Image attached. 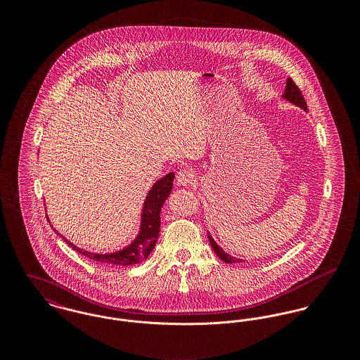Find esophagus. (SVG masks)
<instances>
[{
    "label": "esophagus",
    "mask_w": 360,
    "mask_h": 360,
    "mask_svg": "<svg viewBox=\"0 0 360 360\" xmlns=\"http://www.w3.org/2000/svg\"><path fill=\"white\" fill-rule=\"evenodd\" d=\"M195 179H197L195 173L190 169H181L176 176V181L180 186H191V184H194Z\"/></svg>",
    "instance_id": "esophagus-1"
}]
</instances>
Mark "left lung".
<instances>
[{
  "label": "left lung",
  "instance_id": "1",
  "mask_svg": "<svg viewBox=\"0 0 360 360\" xmlns=\"http://www.w3.org/2000/svg\"><path fill=\"white\" fill-rule=\"evenodd\" d=\"M285 100H288L290 103H295V105H298V106H301L302 109H307L308 108V105H307V101H305V97L302 96V91H301V89L295 84V82L291 79V77H288V80H287V86H285V93H284V96H283ZM207 238H209V243H210V247L213 248V251L216 252V255L220 257L223 262H226V263H237V262H243L241 259H236V257H230V255H227L214 241H213V238L207 234Z\"/></svg>",
  "mask_w": 360,
  "mask_h": 360
}]
</instances>
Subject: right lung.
<instances>
[{
  "label": "right lung",
  "instance_id": "right-lung-1",
  "mask_svg": "<svg viewBox=\"0 0 360 360\" xmlns=\"http://www.w3.org/2000/svg\"><path fill=\"white\" fill-rule=\"evenodd\" d=\"M173 179L174 173L166 174L163 179L158 180L151 188V191L147 195V200L143 207V220H141V230L139 237L123 251L115 252V254H93L83 251L69 243L65 237H62L76 252L82 254L83 257L93 259L105 266H113V267H122V266H130L136 263H141L146 257L150 255L153 248L156 244L159 230H160V207L163 202L167 200V197L172 193L173 187Z\"/></svg>",
  "mask_w": 360,
  "mask_h": 360
}]
</instances>
